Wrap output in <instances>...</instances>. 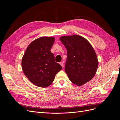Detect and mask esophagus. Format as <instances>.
I'll use <instances>...</instances> for the list:
<instances>
[{
  "label": "esophagus",
  "instance_id": "1",
  "mask_svg": "<svg viewBox=\"0 0 120 120\" xmlns=\"http://www.w3.org/2000/svg\"><path fill=\"white\" fill-rule=\"evenodd\" d=\"M60 66L62 67L63 68H64V63H63V62H60Z\"/></svg>",
  "mask_w": 120,
  "mask_h": 120
}]
</instances>
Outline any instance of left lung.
<instances>
[{"instance_id": "left-lung-1", "label": "left lung", "mask_w": 120, "mask_h": 120, "mask_svg": "<svg viewBox=\"0 0 120 120\" xmlns=\"http://www.w3.org/2000/svg\"><path fill=\"white\" fill-rule=\"evenodd\" d=\"M60 39L67 50L65 71L70 81L82 86L91 80L98 67L97 54L91 45L78 35L63 36Z\"/></svg>"}]
</instances>
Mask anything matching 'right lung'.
I'll return each instance as SVG.
<instances>
[{
	"label": "right lung",
	"mask_w": 120,
	"mask_h": 120,
	"mask_svg": "<svg viewBox=\"0 0 120 120\" xmlns=\"http://www.w3.org/2000/svg\"><path fill=\"white\" fill-rule=\"evenodd\" d=\"M53 37H43L31 42L22 57L21 66L25 76L34 85L46 88L51 85L62 67L50 52Z\"/></svg>",
	"instance_id": "add662e5"
}]
</instances>
